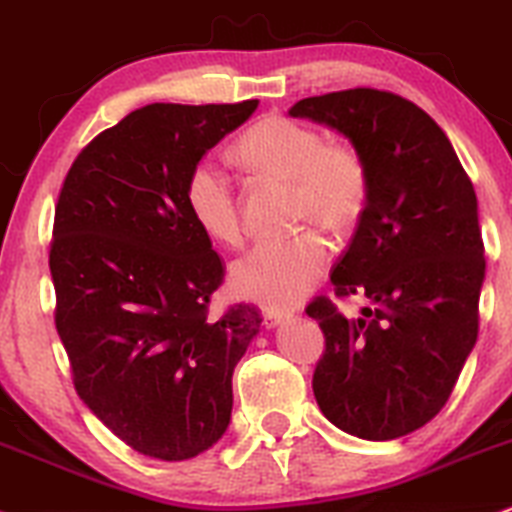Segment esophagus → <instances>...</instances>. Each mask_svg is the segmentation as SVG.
Listing matches in <instances>:
<instances>
[{
  "label": "esophagus",
  "mask_w": 512,
  "mask_h": 512,
  "mask_svg": "<svg viewBox=\"0 0 512 512\" xmlns=\"http://www.w3.org/2000/svg\"><path fill=\"white\" fill-rule=\"evenodd\" d=\"M285 318H290V311L266 309V314H263V323H266V328H275V326H280Z\"/></svg>",
  "instance_id": "esophagus-1"
}]
</instances>
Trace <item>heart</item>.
I'll return each instance as SVG.
<instances>
[{
    "label": "heart",
    "mask_w": 512,
    "mask_h": 512,
    "mask_svg": "<svg viewBox=\"0 0 512 512\" xmlns=\"http://www.w3.org/2000/svg\"><path fill=\"white\" fill-rule=\"evenodd\" d=\"M234 155L251 170L290 179L299 222H316L333 234L350 232L362 220L371 194L364 155L347 143H326L321 131L297 119L268 114L239 136ZM184 201L206 237L218 244L242 239L234 186L213 162L189 172ZM330 261L323 234L309 230L261 242L232 268V285L242 297L266 306H292L316 287Z\"/></svg>",
    "instance_id": "heart-1"
}]
</instances>
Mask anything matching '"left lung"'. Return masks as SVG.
I'll return each instance as SVG.
<instances>
[{
  "label": "left lung",
  "instance_id": "obj_1",
  "mask_svg": "<svg viewBox=\"0 0 512 512\" xmlns=\"http://www.w3.org/2000/svg\"><path fill=\"white\" fill-rule=\"evenodd\" d=\"M338 129L364 155L371 194L330 282L369 304L347 318L328 297L306 314L326 335L314 395L328 422L366 441L422 429L443 410L479 333L484 242L477 194L422 107L376 88L290 110Z\"/></svg>",
  "mask_w": 512,
  "mask_h": 512
}]
</instances>
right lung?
<instances>
[{"label": "right lung", "mask_w": 512, "mask_h": 512, "mask_svg": "<svg viewBox=\"0 0 512 512\" xmlns=\"http://www.w3.org/2000/svg\"><path fill=\"white\" fill-rule=\"evenodd\" d=\"M256 107H141L78 153L59 191L54 326L74 388L148 458L189 460L220 441L234 366L261 328L249 304L208 314L225 268L184 201L198 160Z\"/></svg>", "instance_id": "1"}]
</instances>
